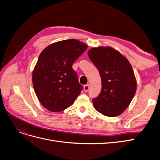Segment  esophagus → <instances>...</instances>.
Wrapping results in <instances>:
<instances>
[{
    "label": "esophagus",
    "mask_w": 160,
    "mask_h": 160,
    "mask_svg": "<svg viewBox=\"0 0 160 160\" xmlns=\"http://www.w3.org/2000/svg\"><path fill=\"white\" fill-rule=\"evenodd\" d=\"M89 85H85L84 86V91H85V92H87V91H88V90H89Z\"/></svg>",
    "instance_id": "34e87169"
}]
</instances>
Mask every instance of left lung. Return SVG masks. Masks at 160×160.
Returning a JSON list of instances; mask_svg holds the SVG:
<instances>
[{"label":"left lung","mask_w":160,"mask_h":160,"mask_svg":"<svg viewBox=\"0 0 160 160\" xmlns=\"http://www.w3.org/2000/svg\"><path fill=\"white\" fill-rule=\"evenodd\" d=\"M88 56L98 69L102 90L92 99L96 110L108 117L122 113L130 104L137 91V81L131 63L118 50L99 47L88 50Z\"/></svg>","instance_id":"left-lung-1"}]
</instances>
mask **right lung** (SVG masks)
Instances as JSON below:
<instances>
[{"label": "right lung", "instance_id": "add662e5", "mask_svg": "<svg viewBox=\"0 0 160 160\" xmlns=\"http://www.w3.org/2000/svg\"><path fill=\"white\" fill-rule=\"evenodd\" d=\"M88 46L76 39L52 43L40 54L32 74L33 88L40 103L52 112L71 106L81 92L74 62Z\"/></svg>", "mask_w": 160, "mask_h": 160}]
</instances>
